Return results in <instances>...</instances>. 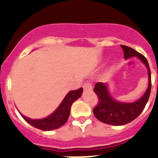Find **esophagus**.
Wrapping results in <instances>:
<instances>
[{"label":"esophagus","mask_w":158,"mask_h":158,"mask_svg":"<svg viewBox=\"0 0 158 158\" xmlns=\"http://www.w3.org/2000/svg\"><path fill=\"white\" fill-rule=\"evenodd\" d=\"M83 88H84V89L85 91H87V90H92V89H93V85H92V84L90 82H86V83L83 85Z\"/></svg>","instance_id":"1"}]
</instances>
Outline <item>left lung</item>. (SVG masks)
Returning <instances> with one entry per match:
<instances>
[{
    "instance_id": "obj_1",
    "label": "left lung",
    "mask_w": 158,
    "mask_h": 158,
    "mask_svg": "<svg viewBox=\"0 0 158 158\" xmlns=\"http://www.w3.org/2000/svg\"><path fill=\"white\" fill-rule=\"evenodd\" d=\"M125 59L133 56L139 58L148 69V87L143 96L135 102H120L114 100L108 93L107 87L103 83H97L94 91L98 98V102L94 108V114L98 120L111 125H123L131 122L144 109L151 93V72L147 59L137 51L127 46H120Z\"/></svg>"
}]
</instances>
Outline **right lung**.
<instances>
[{"instance_id":"right-lung-1","label":"right lung","mask_w":158,"mask_h":158,"mask_svg":"<svg viewBox=\"0 0 158 158\" xmlns=\"http://www.w3.org/2000/svg\"><path fill=\"white\" fill-rule=\"evenodd\" d=\"M82 93H83L82 88L69 92L56 110L47 118L40 119V120H32L24 115H21L27 122L33 125V127L39 130L47 131V130L58 129L67 121L69 116L72 103L81 96Z\"/></svg>"}]
</instances>
